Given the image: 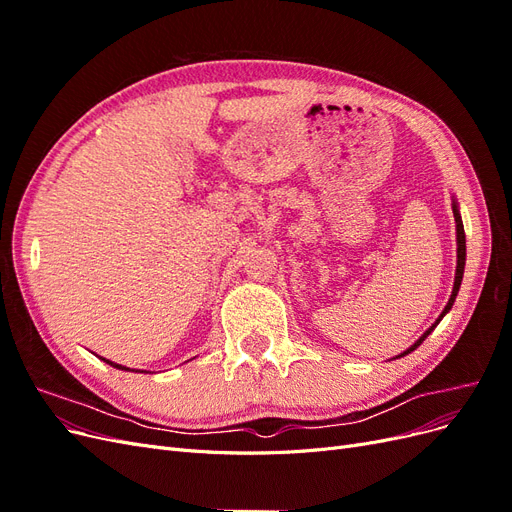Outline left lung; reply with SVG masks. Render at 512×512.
Instances as JSON below:
<instances>
[{
    "mask_svg": "<svg viewBox=\"0 0 512 512\" xmlns=\"http://www.w3.org/2000/svg\"><path fill=\"white\" fill-rule=\"evenodd\" d=\"M453 213H455V222H457V271H455V284H453V294H451V299H448V303H446V307H444V312L440 314V318L431 324V327L416 339V342L406 350V352H401L399 356H406V354H410L412 350H416L418 346H421L423 342H425V337L438 327V322L448 314V309L453 307V303H455V297H457V292H459V286H461V280H463V267H466V232H463V222H461V215H459V209H457V203L453 205Z\"/></svg>",
    "mask_w": 512,
    "mask_h": 512,
    "instance_id": "1",
    "label": "left lung"
}]
</instances>
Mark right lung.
Returning <instances> with one entry per match:
<instances>
[{"label": "right lung", "instance_id": "obj_1", "mask_svg": "<svg viewBox=\"0 0 512 512\" xmlns=\"http://www.w3.org/2000/svg\"><path fill=\"white\" fill-rule=\"evenodd\" d=\"M104 363H108V365H113V367H117V369H128V367H123V365H117V363H113V361H106V359H102Z\"/></svg>", "mask_w": 512, "mask_h": 512}]
</instances>
